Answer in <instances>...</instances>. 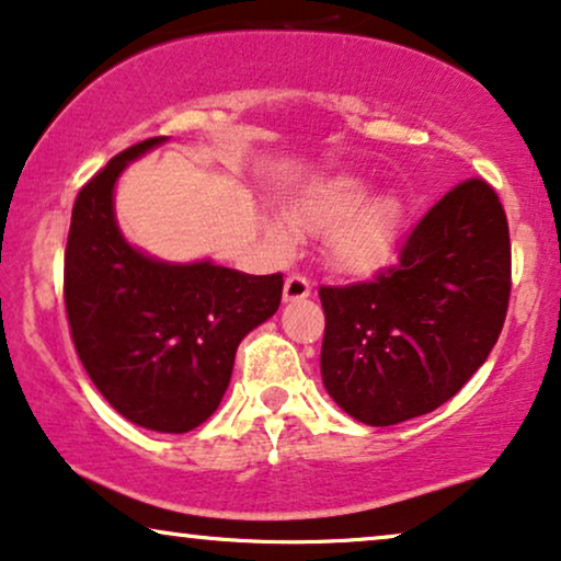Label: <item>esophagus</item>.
Masks as SVG:
<instances>
[{"mask_svg":"<svg viewBox=\"0 0 561 561\" xmlns=\"http://www.w3.org/2000/svg\"><path fill=\"white\" fill-rule=\"evenodd\" d=\"M310 295V282L300 274H293L285 279V302L305 300Z\"/></svg>","mask_w":561,"mask_h":561,"instance_id":"34e87169","label":"esophagus"}]
</instances>
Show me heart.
Here are the masks:
<instances>
[{
  "mask_svg": "<svg viewBox=\"0 0 561 561\" xmlns=\"http://www.w3.org/2000/svg\"><path fill=\"white\" fill-rule=\"evenodd\" d=\"M373 186L359 175H333L305 194L300 219L313 230H331L329 256L346 274H375L396 256L403 232V204L391 194L370 198ZM272 232L293 236L287 219L276 217Z\"/></svg>",
  "mask_w": 561,
  "mask_h": 561,
  "instance_id": "obj_1",
  "label": "heart"
}]
</instances>
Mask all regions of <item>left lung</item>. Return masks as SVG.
Returning a JSON list of instances; mask_svg holds the SVG:
<instances>
[{
  "mask_svg": "<svg viewBox=\"0 0 561 561\" xmlns=\"http://www.w3.org/2000/svg\"><path fill=\"white\" fill-rule=\"evenodd\" d=\"M323 386L370 427L430 414L486 363L510 300V230L486 181L458 183L373 282L318 289Z\"/></svg>",
  "mask_w": 561,
  "mask_h": 561,
  "instance_id": "1",
  "label": "left lung"
}]
</instances>
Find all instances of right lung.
Returning a JSON list of instances; mask_svg holds the SVG:
<instances>
[{
	"label": "right lung",
	"instance_id": "1",
	"mask_svg": "<svg viewBox=\"0 0 561 561\" xmlns=\"http://www.w3.org/2000/svg\"><path fill=\"white\" fill-rule=\"evenodd\" d=\"M165 141H139L82 186L64 253V302L77 354L103 399L139 427L181 435L215 414L238 344L276 313L285 282L209 259L170 264L124 238L116 181Z\"/></svg>",
	"mask_w": 561,
	"mask_h": 561
}]
</instances>
